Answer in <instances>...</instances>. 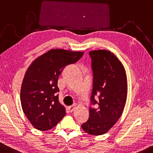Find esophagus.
<instances>
[{"instance_id":"esophagus-1","label":"esophagus","mask_w":153,"mask_h":153,"mask_svg":"<svg viewBox=\"0 0 153 153\" xmlns=\"http://www.w3.org/2000/svg\"><path fill=\"white\" fill-rule=\"evenodd\" d=\"M76 107H77V104L76 103H74V104H73L72 105H71V106L68 107V111L70 112H73Z\"/></svg>"}]
</instances>
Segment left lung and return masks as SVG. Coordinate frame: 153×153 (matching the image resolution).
Returning <instances> with one entry per match:
<instances>
[{
	"label": "left lung",
	"instance_id": "1",
	"mask_svg": "<svg viewBox=\"0 0 153 153\" xmlns=\"http://www.w3.org/2000/svg\"><path fill=\"white\" fill-rule=\"evenodd\" d=\"M93 71L89 117L81 125L91 135L108 131L121 117L127 97V79L123 64L113 53L105 50L89 52ZM96 99H94V97Z\"/></svg>",
	"mask_w": 153,
	"mask_h": 153
}]
</instances>
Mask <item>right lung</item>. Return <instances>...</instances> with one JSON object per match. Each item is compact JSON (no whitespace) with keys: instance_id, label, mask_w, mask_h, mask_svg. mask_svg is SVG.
Returning a JSON list of instances; mask_svg holds the SVG:
<instances>
[{"instance_id":"obj_1","label":"right lung","mask_w":153,"mask_h":153,"mask_svg":"<svg viewBox=\"0 0 153 153\" xmlns=\"http://www.w3.org/2000/svg\"><path fill=\"white\" fill-rule=\"evenodd\" d=\"M83 52L50 50L33 61L24 75L20 91L22 110L30 124L48 131L66 115L59 101L58 78L64 68L82 57Z\"/></svg>"}]
</instances>
